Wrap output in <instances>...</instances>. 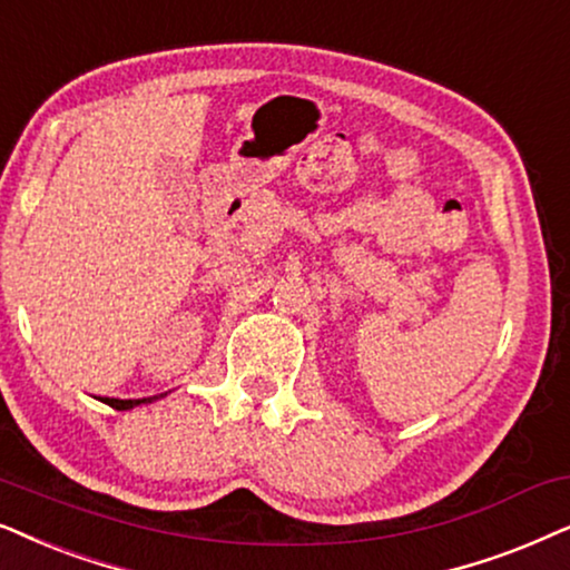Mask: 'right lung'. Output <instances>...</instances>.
Wrapping results in <instances>:
<instances>
[{
    "mask_svg": "<svg viewBox=\"0 0 570 570\" xmlns=\"http://www.w3.org/2000/svg\"><path fill=\"white\" fill-rule=\"evenodd\" d=\"M154 399H121V401L119 399H111L109 404L114 409H121V412H125V409H132V406H140V404H150V401H154Z\"/></svg>",
    "mask_w": 570,
    "mask_h": 570,
    "instance_id": "1",
    "label": "right lung"
}]
</instances>
